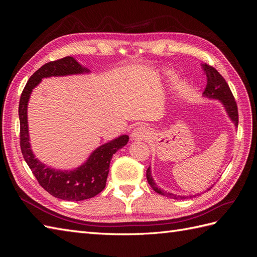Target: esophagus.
I'll return each instance as SVG.
<instances>
[{
	"label": "esophagus",
	"mask_w": 257,
	"mask_h": 257,
	"mask_svg": "<svg viewBox=\"0 0 257 257\" xmlns=\"http://www.w3.org/2000/svg\"><path fill=\"white\" fill-rule=\"evenodd\" d=\"M150 132L146 126H138L136 128H134V131L132 132L131 137L133 141H146V139L149 137Z\"/></svg>",
	"instance_id": "esophagus-1"
}]
</instances>
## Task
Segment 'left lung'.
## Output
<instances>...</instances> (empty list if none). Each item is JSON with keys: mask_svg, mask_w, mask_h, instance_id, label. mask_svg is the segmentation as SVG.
I'll use <instances>...</instances> for the list:
<instances>
[{"mask_svg": "<svg viewBox=\"0 0 257 257\" xmlns=\"http://www.w3.org/2000/svg\"><path fill=\"white\" fill-rule=\"evenodd\" d=\"M201 67H203V71L206 74L207 77V85L206 89L204 91V96L209 98V99H217L219 102L223 105L225 108V111H226L227 115L229 116V119L231 122L235 124V126L238 127V108L236 100L234 98V95L228 87L227 82L225 81V79L222 77V75L216 71V69L212 66H210L208 64H201ZM147 180L148 183L150 184L151 188L161 195L167 196L169 198H174V199H186V198H192L195 197L196 195H199V194H196V195H189V196H182V195H176V194L169 193V192H164L162 189L158 188L157 183L154 182L152 175H151V167L147 169ZM213 185H210L207 189L209 191L210 189H212Z\"/></svg>", "mask_w": 257, "mask_h": 257, "instance_id": "1", "label": "left lung"}]
</instances>
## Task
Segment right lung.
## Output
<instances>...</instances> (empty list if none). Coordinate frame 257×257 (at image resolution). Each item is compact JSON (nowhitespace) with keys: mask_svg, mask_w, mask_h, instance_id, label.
Returning a JSON list of instances; mask_svg holds the SVG:
<instances>
[{"mask_svg":"<svg viewBox=\"0 0 257 257\" xmlns=\"http://www.w3.org/2000/svg\"><path fill=\"white\" fill-rule=\"evenodd\" d=\"M84 73H90V69L80 65L73 57L46 63L30 77L19 102L20 147L23 158L38 183L52 196L63 200L79 201L94 197L102 192L106 186L112 155L125 146L130 139L127 135H121L97 147L83 164L71 170L52 168L35 158L31 149L28 125V104L31 93L43 78Z\"/></svg>","mask_w":257,"mask_h":257,"instance_id":"add662e5","label":"right lung"}]
</instances>
